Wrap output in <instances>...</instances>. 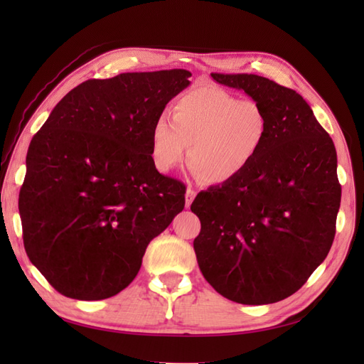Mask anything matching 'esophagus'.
<instances>
[{
  "instance_id": "esophagus-1",
  "label": "esophagus",
  "mask_w": 364,
  "mask_h": 364,
  "mask_svg": "<svg viewBox=\"0 0 364 364\" xmlns=\"http://www.w3.org/2000/svg\"><path fill=\"white\" fill-rule=\"evenodd\" d=\"M194 197H196V191H194V190H191V188L186 190V194H185V206H186V208L191 206V203H193V200H194Z\"/></svg>"
}]
</instances>
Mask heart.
Wrapping results in <instances>:
<instances>
[{"mask_svg": "<svg viewBox=\"0 0 364 364\" xmlns=\"http://www.w3.org/2000/svg\"><path fill=\"white\" fill-rule=\"evenodd\" d=\"M269 117L253 100H238L218 86L205 85L183 94L173 106V123L161 117L151 130V156L161 171L183 161L214 185L232 182L262 153Z\"/></svg>", "mask_w": 364, "mask_h": 364, "instance_id": "heart-1", "label": "heart"}]
</instances>
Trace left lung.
I'll use <instances>...</instances> for the list:
<instances>
[{
    "label": "left lung",
    "mask_w": 364,
    "mask_h": 364,
    "mask_svg": "<svg viewBox=\"0 0 364 364\" xmlns=\"http://www.w3.org/2000/svg\"><path fill=\"white\" fill-rule=\"evenodd\" d=\"M245 91L269 117L259 158L232 182L197 194L194 252L226 299L264 305L299 290L333 246L341 186L337 153L296 91L257 74H211Z\"/></svg>",
    "instance_id": "1"
}]
</instances>
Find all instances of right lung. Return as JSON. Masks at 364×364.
I'll list each match as a JSON object with an SVG mask.
<instances>
[{"instance_id": "right-lung-1", "label": "right lung", "mask_w": 364, "mask_h": 364, "mask_svg": "<svg viewBox=\"0 0 364 364\" xmlns=\"http://www.w3.org/2000/svg\"><path fill=\"white\" fill-rule=\"evenodd\" d=\"M188 77L86 80L33 136L18 202L24 247L60 294L100 301L124 290L150 241L183 209L185 185L153 162L151 130Z\"/></svg>"}]
</instances>
